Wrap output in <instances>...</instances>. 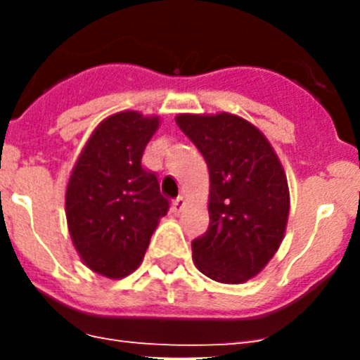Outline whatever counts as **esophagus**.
<instances>
[{"instance_id": "obj_1", "label": "esophagus", "mask_w": 360, "mask_h": 360, "mask_svg": "<svg viewBox=\"0 0 360 360\" xmlns=\"http://www.w3.org/2000/svg\"><path fill=\"white\" fill-rule=\"evenodd\" d=\"M184 207H186V198H184V196H178L173 202V205H171V211H173L174 214H178V212H182Z\"/></svg>"}]
</instances>
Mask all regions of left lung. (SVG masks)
<instances>
[{"mask_svg": "<svg viewBox=\"0 0 360 360\" xmlns=\"http://www.w3.org/2000/svg\"><path fill=\"white\" fill-rule=\"evenodd\" d=\"M178 128L209 167V229L193 241L196 269L240 285L274 257L287 231L290 193L274 148L249 120L232 113L176 115Z\"/></svg>", "mask_w": 360, "mask_h": 360, "instance_id": "1", "label": "left lung"}]
</instances>
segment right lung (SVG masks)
<instances>
[{
    "mask_svg": "<svg viewBox=\"0 0 360 360\" xmlns=\"http://www.w3.org/2000/svg\"><path fill=\"white\" fill-rule=\"evenodd\" d=\"M160 126L158 117L119 111L98 124L82 148L66 186L72 243L82 263L110 279L139 269L169 202L142 155Z\"/></svg>",
    "mask_w": 360,
    "mask_h": 360,
    "instance_id": "obj_1",
    "label": "right lung"
}]
</instances>
